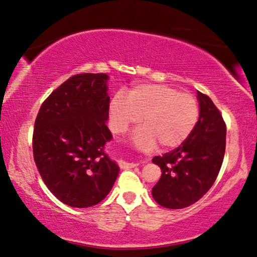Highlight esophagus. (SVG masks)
<instances>
[{"mask_svg": "<svg viewBox=\"0 0 257 257\" xmlns=\"http://www.w3.org/2000/svg\"><path fill=\"white\" fill-rule=\"evenodd\" d=\"M135 166H136V164H134V163H127V162L120 163V167L123 168V170H128V168H133Z\"/></svg>", "mask_w": 257, "mask_h": 257, "instance_id": "1", "label": "esophagus"}]
</instances>
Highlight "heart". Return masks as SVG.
I'll use <instances>...</instances> for the list:
<instances>
[{
    "label": "heart",
    "instance_id": "b5f03b06",
    "mask_svg": "<svg viewBox=\"0 0 257 257\" xmlns=\"http://www.w3.org/2000/svg\"><path fill=\"white\" fill-rule=\"evenodd\" d=\"M110 127L122 134L133 125L137 130L134 142L143 150H150L158 143L162 149L181 145L196 127L200 106L188 92L166 84H140L129 91L128 98L122 93L114 95L109 107Z\"/></svg>",
    "mask_w": 257,
    "mask_h": 257
}]
</instances>
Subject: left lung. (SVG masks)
I'll use <instances>...</instances> for the list:
<instances>
[{"label":"left lung","mask_w":257,"mask_h":257,"mask_svg":"<svg viewBox=\"0 0 257 257\" xmlns=\"http://www.w3.org/2000/svg\"><path fill=\"white\" fill-rule=\"evenodd\" d=\"M200 117L194 132L174 150L153 157L162 178L152 196L168 209L187 208L211 188L223 164L226 148V123L208 95L197 91Z\"/></svg>","instance_id":"obj_1"}]
</instances>
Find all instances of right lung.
Returning <instances> with one entry per match:
<instances>
[{"label":"right lung","instance_id":"right-lung-1","mask_svg":"<svg viewBox=\"0 0 257 257\" xmlns=\"http://www.w3.org/2000/svg\"><path fill=\"white\" fill-rule=\"evenodd\" d=\"M106 74H77L52 92L34 121L33 158L45 185L67 205L89 208L108 195L118 166L105 153Z\"/></svg>","mask_w":257,"mask_h":257}]
</instances>
